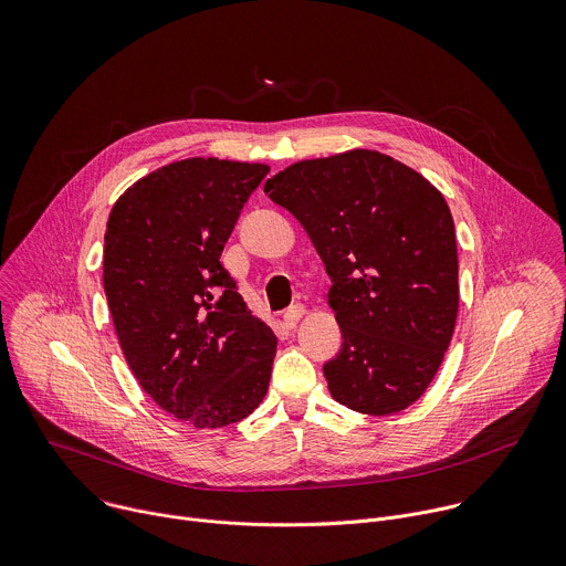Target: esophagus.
I'll return each instance as SVG.
<instances>
[{
  "label": "esophagus",
  "instance_id": "34e87169",
  "mask_svg": "<svg viewBox=\"0 0 566 566\" xmlns=\"http://www.w3.org/2000/svg\"><path fill=\"white\" fill-rule=\"evenodd\" d=\"M303 314H305V305L296 303V305H292V307H287V310H285L283 321H285V325H287V327H294V325L303 318Z\"/></svg>",
  "mask_w": 566,
  "mask_h": 566
}]
</instances>
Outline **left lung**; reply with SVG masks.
<instances>
[{"mask_svg":"<svg viewBox=\"0 0 566 566\" xmlns=\"http://www.w3.org/2000/svg\"><path fill=\"white\" fill-rule=\"evenodd\" d=\"M265 193L307 232L332 285L344 344L323 366L334 401L392 415L415 403L453 338L460 283L455 222L441 191L370 149L301 160Z\"/></svg>","mask_w":566,"mask_h":566,"instance_id":"obj_1","label":"left lung"}]
</instances>
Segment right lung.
I'll list each match as a JSON object with an SVG mask.
<instances>
[{
	"mask_svg": "<svg viewBox=\"0 0 566 566\" xmlns=\"http://www.w3.org/2000/svg\"><path fill=\"white\" fill-rule=\"evenodd\" d=\"M268 165L187 158L113 205L102 281L123 355L143 390L193 428H222L263 401L276 336L220 265Z\"/></svg>",
	"mask_w": 566,
	"mask_h": 566,
	"instance_id": "obj_1",
	"label": "right lung"
}]
</instances>
